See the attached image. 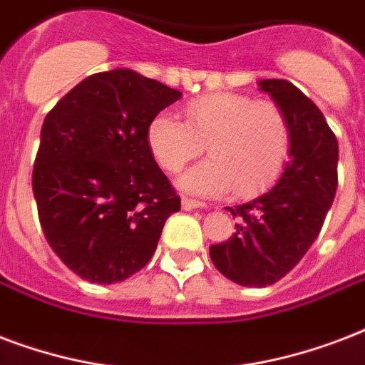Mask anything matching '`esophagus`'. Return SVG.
I'll list each match as a JSON object with an SVG mask.
<instances>
[{
    "label": "esophagus",
    "mask_w": 365,
    "mask_h": 365,
    "mask_svg": "<svg viewBox=\"0 0 365 365\" xmlns=\"http://www.w3.org/2000/svg\"><path fill=\"white\" fill-rule=\"evenodd\" d=\"M207 205L203 202H197V200H192V197H182V209L185 211H192V209H205Z\"/></svg>",
    "instance_id": "34e87169"
}]
</instances>
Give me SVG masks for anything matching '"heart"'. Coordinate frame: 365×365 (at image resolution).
Returning <instances> with one entry per match:
<instances>
[{
  "instance_id": "obj_1",
  "label": "heart",
  "mask_w": 365,
  "mask_h": 365,
  "mask_svg": "<svg viewBox=\"0 0 365 365\" xmlns=\"http://www.w3.org/2000/svg\"><path fill=\"white\" fill-rule=\"evenodd\" d=\"M158 165L169 173L203 152L211 160L188 169L180 186L200 196H255L279 179L291 146L287 118L278 104L242 93H211L192 98L185 121L158 114L146 129Z\"/></svg>"
}]
</instances>
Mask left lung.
<instances>
[{"label":"left lung","instance_id":"left-lung-1","mask_svg":"<svg viewBox=\"0 0 365 365\" xmlns=\"http://www.w3.org/2000/svg\"><path fill=\"white\" fill-rule=\"evenodd\" d=\"M259 87L287 118L289 162L267 194L228 207L238 219L236 232L209 247L217 270L245 287L276 284L303 259L337 190V137L318 106L287 80H262Z\"/></svg>","mask_w":365,"mask_h":365}]
</instances>
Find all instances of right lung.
I'll list each match as a JSON object with an SVG mask.
<instances>
[{
	"instance_id": "right-lung-1",
	"label": "right lung",
	"mask_w": 365,
	"mask_h": 365,
	"mask_svg": "<svg viewBox=\"0 0 365 365\" xmlns=\"http://www.w3.org/2000/svg\"><path fill=\"white\" fill-rule=\"evenodd\" d=\"M182 93L118 68L68 91L45 115L32 188L51 250L91 284H115L150 261L180 197L146 140Z\"/></svg>"
}]
</instances>
